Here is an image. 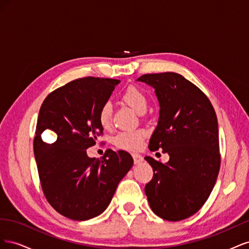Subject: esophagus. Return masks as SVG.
Segmentation results:
<instances>
[{
  "label": "esophagus",
  "instance_id": "34e87169",
  "mask_svg": "<svg viewBox=\"0 0 249 249\" xmlns=\"http://www.w3.org/2000/svg\"><path fill=\"white\" fill-rule=\"evenodd\" d=\"M132 156H133V159H134V163L136 165L140 164L143 161V157L139 154H133Z\"/></svg>",
  "mask_w": 249,
  "mask_h": 249
}]
</instances>
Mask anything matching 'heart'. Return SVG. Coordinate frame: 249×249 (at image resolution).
I'll use <instances>...</instances> for the list:
<instances>
[{"label":"heart","instance_id":"1","mask_svg":"<svg viewBox=\"0 0 249 249\" xmlns=\"http://www.w3.org/2000/svg\"><path fill=\"white\" fill-rule=\"evenodd\" d=\"M122 101L138 113H143L147 108V97L142 90L134 85L126 87L122 94ZM97 119L103 129H108L112 122V107L109 103L104 104L97 113ZM146 136L145 131H125L119 133L114 139L118 148L125 150H138Z\"/></svg>","mask_w":249,"mask_h":249}]
</instances>
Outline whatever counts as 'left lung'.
Returning <instances> with one entry per match:
<instances>
[{"label":"left lung","instance_id":"left-lung-1","mask_svg":"<svg viewBox=\"0 0 249 249\" xmlns=\"http://www.w3.org/2000/svg\"><path fill=\"white\" fill-rule=\"evenodd\" d=\"M137 81L153 86L160 104L148 147L169 155L166 164L144 158L154 170L144 189L149 207L165 220L186 219L207 201L219 173L215 110L208 96L178 73H146Z\"/></svg>","mask_w":249,"mask_h":249}]
</instances>
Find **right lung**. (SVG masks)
Returning a JSON list of instances; mask_svg holds the SVG:
<instances>
[{
	"label": "right lung",
	"mask_w": 249,
	"mask_h": 249,
	"mask_svg": "<svg viewBox=\"0 0 249 249\" xmlns=\"http://www.w3.org/2000/svg\"><path fill=\"white\" fill-rule=\"evenodd\" d=\"M119 82L73 80L52 91L40 107L33 148L41 188L50 205L70 219L83 221L102 214L133 166L124 150L107 149L101 159L86 152L103 135L97 113ZM46 129L55 133L53 143L41 138Z\"/></svg>",
	"instance_id": "right-lung-1"
}]
</instances>
